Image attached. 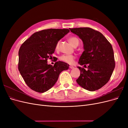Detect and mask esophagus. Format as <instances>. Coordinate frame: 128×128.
Returning a JSON list of instances; mask_svg holds the SVG:
<instances>
[{
    "instance_id": "esophagus-1",
    "label": "esophagus",
    "mask_w": 128,
    "mask_h": 128,
    "mask_svg": "<svg viewBox=\"0 0 128 128\" xmlns=\"http://www.w3.org/2000/svg\"><path fill=\"white\" fill-rule=\"evenodd\" d=\"M69 68H70V69H73V68H74V67L73 66H69Z\"/></svg>"
}]
</instances>
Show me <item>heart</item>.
I'll list each match as a JSON object with an SVG mask.
<instances>
[{
	"label": "heart",
	"instance_id": "1",
	"mask_svg": "<svg viewBox=\"0 0 128 128\" xmlns=\"http://www.w3.org/2000/svg\"><path fill=\"white\" fill-rule=\"evenodd\" d=\"M69 42L74 47V46L77 45L78 46L79 44V40L76 37L72 36L69 38ZM59 44H60V41L58 42L57 43L56 45V50H58L59 48ZM75 58V56L73 55H62L59 57V59L61 61H63L64 62L72 64L74 62V61Z\"/></svg>",
	"mask_w": 128,
	"mask_h": 128
}]
</instances>
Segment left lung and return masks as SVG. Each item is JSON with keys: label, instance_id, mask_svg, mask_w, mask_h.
I'll use <instances>...</instances> for the list:
<instances>
[{"label": "left lung", "instance_id": "8db88e82", "mask_svg": "<svg viewBox=\"0 0 128 128\" xmlns=\"http://www.w3.org/2000/svg\"><path fill=\"white\" fill-rule=\"evenodd\" d=\"M69 29L83 42L84 51L80 58L78 64L84 67L88 66L86 70L77 67L80 74L76 82L86 90H97L109 81L115 66L112 46L101 32L92 28Z\"/></svg>", "mask_w": 128, "mask_h": 128}]
</instances>
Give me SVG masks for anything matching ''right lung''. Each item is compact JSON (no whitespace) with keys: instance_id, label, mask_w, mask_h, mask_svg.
Returning a JSON list of instances; mask_svg holds the SVG:
<instances>
[{"instance_id":"add662e5","label":"right lung","mask_w":128,"mask_h":128,"mask_svg":"<svg viewBox=\"0 0 128 128\" xmlns=\"http://www.w3.org/2000/svg\"><path fill=\"white\" fill-rule=\"evenodd\" d=\"M69 32L68 29H48L32 34L22 44L18 51V69L24 82L32 90L43 93L56 84L60 74L69 65L57 61L48 64L56 45Z\"/></svg>"}]
</instances>
